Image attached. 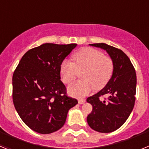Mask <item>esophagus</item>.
Here are the masks:
<instances>
[{"instance_id":"34e87169","label":"esophagus","mask_w":149,"mask_h":149,"mask_svg":"<svg viewBox=\"0 0 149 149\" xmlns=\"http://www.w3.org/2000/svg\"><path fill=\"white\" fill-rule=\"evenodd\" d=\"M86 102V101L84 99H82V98H81V99H78V103L80 104H84Z\"/></svg>"}]
</instances>
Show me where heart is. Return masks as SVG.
Here are the masks:
<instances>
[{"instance_id":"heart-1","label":"heart","mask_w":149,"mask_h":149,"mask_svg":"<svg viewBox=\"0 0 149 149\" xmlns=\"http://www.w3.org/2000/svg\"><path fill=\"white\" fill-rule=\"evenodd\" d=\"M72 61H63L60 72L65 84H71L81 73L82 80L71 84L67 89L74 97L87 95L93 89L100 90L106 86L113 73V60L94 48H81L72 56Z\"/></svg>"}]
</instances>
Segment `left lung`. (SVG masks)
Listing matches in <instances>:
<instances>
[{"mask_svg": "<svg viewBox=\"0 0 149 149\" xmlns=\"http://www.w3.org/2000/svg\"><path fill=\"white\" fill-rule=\"evenodd\" d=\"M89 45L105 50L113 61L114 70L106 86L86 99L93 106V111L87 116L88 125L98 132H113L125 122L134 108L136 72L128 56L122 50L105 43ZM104 94L109 95L108 100H100V96Z\"/></svg>", "mask_w": 149, "mask_h": 149, "instance_id": "1", "label": "left lung"}]
</instances>
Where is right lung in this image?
<instances>
[{"label": "right lung", "instance_id": "obj_1", "mask_svg": "<svg viewBox=\"0 0 149 149\" xmlns=\"http://www.w3.org/2000/svg\"><path fill=\"white\" fill-rule=\"evenodd\" d=\"M77 44L45 43L27 51L13 76V100L24 123L39 134L61 128L68 110L77 104L66 95L60 68Z\"/></svg>", "mask_w": 149, "mask_h": 149}]
</instances>
